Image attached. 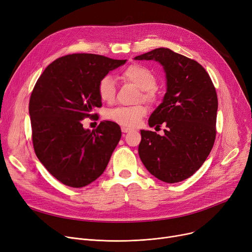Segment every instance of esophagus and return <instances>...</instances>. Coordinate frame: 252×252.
Listing matches in <instances>:
<instances>
[{"label": "esophagus", "mask_w": 252, "mask_h": 252, "mask_svg": "<svg viewBox=\"0 0 252 252\" xmlns=\"http://www.w3.org/2000/svg\"><path fill=\"white\" fill-rule=\"evenodd\" d=\"M130 130H131V128L128 126H122L123 133H128V131H130Z\"/></svg>", "instance_id": "34e87169"}]
</instances>
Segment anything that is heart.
Listing matches in <instances>:
<instances>
[{
	"instance_id": "b5f03b06",
	"label": "heart",
	"mask_w": 252,
	"mask_h": 252,
	"mask_svg": "<svg viewBox=\"0 0 252 252\" xmlns=\"http://www.w3.org/2000/svg\"><path fill=\"white\" fill-rule=\"evenodd\" d=\"M123 77L127 82L134 84L141 90L142 100L152 103L156 99V77L147 67L140 64H131L123 72ZM98 95L106 103H112L116 95L115 81L111 74L104 75L98 84ZM147 113L144 105L129 106V107H116L107 112L110 121L126 126H134L139 124L140 119Z\"/></svg>"
}]
</instances>
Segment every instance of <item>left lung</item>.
<instances>
[{"label":"left lung","mask_w":252,"mask_h":252,"mask_svg":"<svg viewBox=\"0 0 252 252\" xmlns=\"http://www.w3.org/2000/svg\"><path fill=\"white\" fill-rule=\"evenodd\" d=\"M135 60L160 63L166 78L162 103L149 117V126L164 124V135L141 130L139 155L151 175L174 184L188 179L206 160L216 140L218 96L202 66L166 48Z\"/></svg>","instance_id":"8db88e82"}]
</instances>
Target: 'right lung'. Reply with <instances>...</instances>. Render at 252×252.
<instances>
[{"instance_id":"obj_1","label":"right lung","mask_w":252,"mask_h":252,"mask_svg":"<svg viewBox=\"0 0 252 252\" xmlns=\"http://www.w3.org/2000/svg\"><path fill=\"white\" fill-rule=\"evenodd\" d=\"M126 62L86 53L66 55L37 79L29 108L34 152L66 186L82 188L97 180L121 140V127L113 122H101L90 130L82 121L95 117L93 111L102 106L100 79Z\"/></svg>"}]
</instances>
